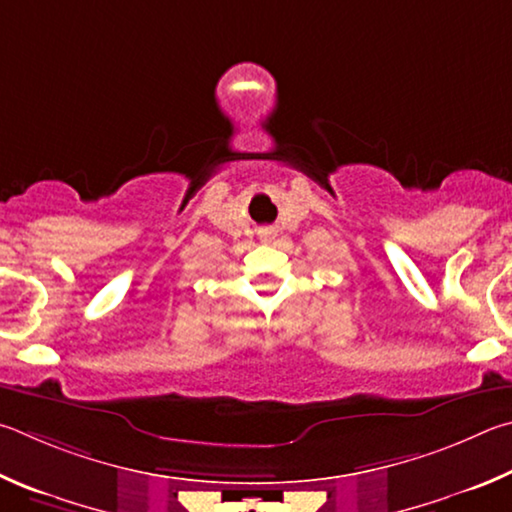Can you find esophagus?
<instances>
[{"label": "esophagus", "instance_id": "obj_1", "mask_svg": "<svg viewBox=\"0 0 512 512\" xmlns=\"http://www.w3.org/2000/svg\"><path fill=\"white\" fill-rule=\"evenodd\" d=\"M265 238H272V233H267V236Z\"/></svg>", "mask_w": 512, "mask_h": 512}]
</instances>
